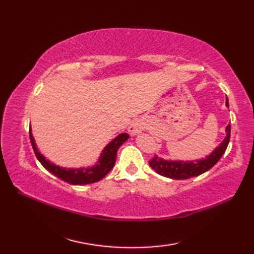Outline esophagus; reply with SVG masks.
<instances>
[{
    "label": "esophagus",
    "mask_w": 254,
    "mask_h": 254,
    "mask_svg": "<svg viewBox=\"0 0 254 254\" xmlns=\"http://www.w3.org/2000/svg\"><path fill=\"white\" fill-rule=\"evenodd\" d=\"M145 129V124L142 121H135L133 122L131 125L129 126L128 128V132L131 135H135L137 133H141L142 131H144Z\"/></svg>",
    "instance_id": "esophagus-1"
}]
</instances>
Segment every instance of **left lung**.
<instances>
[{
  "instance_id": "left-lung-1",
  "label": "left lung",
  "mask_w": 254,
  "mask_h": 254,
  "mask_svg": "<svg viewBox=\"0 0 254 254\" xmlns=\"http://www.w3.org/2000/svg\"><path fill=\"white\" fill-rule=\"evenodd\" d=\"M226 106L229 107L228 98L226 99ZM230 133H231V125H228L226 127V137L224 141L205 158L196 161H172L155 156V158L149 161V165L159 175L174 180H183L199 176L211 170L220 160L228 147Z\"/></svg>"
}]
</instances>
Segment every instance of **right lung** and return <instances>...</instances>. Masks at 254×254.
<instances>
[{
	"instance_id": "1",
	"label": "right lung",
	"mask_w": 254,
	"mask_h": 254,
	"mask_svg": "<svg viewBox=\"0 0 254 254\" xmlns=\"http://www.w3.org/2000/svg\"><path fill=\"white\" fill-rule=\"evenodd\" d=\"M29 137L35 155L45 170L49 171L54 176L58 177L59 179L73 184V186H82V184H90L102 180L112 170L115 164V160H117V152L121 146L128 140L129 135L127 133L119 134L110 143L106 145V147L103 149L96 164H94L93 166L79 168L61 167L59 165L52 163L50 160L45 159V157L37 148V145L32 133V128L30 127Z\"/></svg>"
}]
</instances>
